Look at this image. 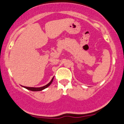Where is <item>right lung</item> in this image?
Wrapping results in <instances>:
<instances>
[{
    "mask_svg": "<svg viewBox=\"0 0 124 124\" xmlns=\"http://www.w3.org/2000/svg\"><path fill=\"white\" fill-rule=\"evenodd\" d=\"M53 78H54V77L52 78V80L50 81V82H49V83H48L47 85H46L42 86V87H26V86H23V87H24V88L27 89L28 90H30V91H42L43 89H44L47 88V87H48L51 84H52V82H53Z\"/></svg>",
    "mask_w": 124,
    "mask_h": 124,
    "instance_id": "1",
    "label": "right lung"
}]
</instances>
